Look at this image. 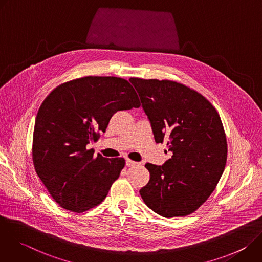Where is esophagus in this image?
<instances>
[{"instance_id": "34e87169", "label": "esophagus", "mask_w": 262, "mask_h": 262, "mask_svg": "<svg viewBox=\"0 0 262 262\" xmlns=\"http://www.w3.org/2000/svg\"><path fill=\"white\" fill-rule=\"evenodd\" d=\"M125 165H126L127 167H132V166H136V165H138V163H137V162H134V161L129 160V159H127V160L125 161Z\"/></svg>"}]
</instances>
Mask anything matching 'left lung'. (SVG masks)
<instances>
[{
    "label": "left lung",
    "mask_w": 262,
    "mask_h": 262,
    "mask_svg": "<svg viewBox=\"0 0 262 262\" xmlns=\"http://www.w3.org/2000/svg\"><path fill=\"white\" fill-rule=\"evenodd\" d=\"M141 98L157 143L173 152L164 165L147 163L145 204L165 217L185 216L210 196L227 161V141L213 105L200 93L173 81L129 79Z\"/></svg>",
    "instance_id": "obj_1"
}]
</instances>
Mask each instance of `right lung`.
<instances>
[{"label":"right lung","instance_id":"right-lung-1","mask_svg":"<svg viewBox=\"0 0 262 262\" xmlns=\"http://www.w3.org/2000/svg\"><path fill=\"white\" fill-rule=\"evenodd\" d=\"M124 79L85 77L55 88L40 105L33 134V163L53 199L63 208L86 211L103 201L125 165L122 158L93 157L97 141L116 112L139 107Z\"/></svg>","mask_w":262,"mask_h":262}]
</instances>
